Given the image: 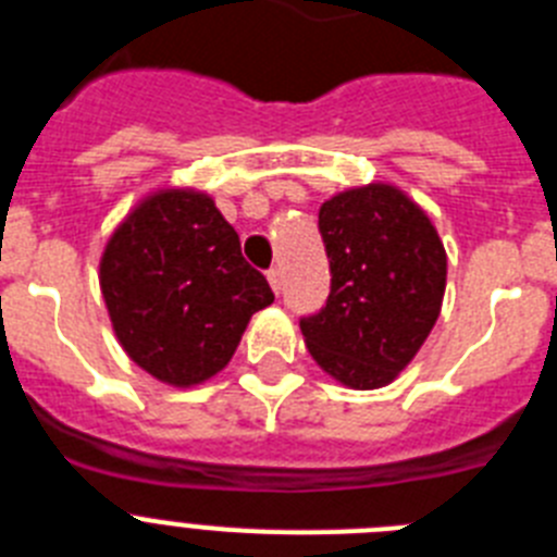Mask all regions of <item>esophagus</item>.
Returning <instances> with one entry per match:
<instances>
[{"label": "esophagus", "mask_w": 557, "mask_h": 557, "mask_svg": "<svg viewBox=\"0 0 557 557\" xmlns=\"http://www.w3.org/2000/svg\"><path fill=\"white\" fill-rule=\"evenodd\" d=\"M268 282H270V287H273V293L278 295L282 293V273H278V270H268Z\"/></svg>", "instance_id": "obj_1"}]
</instances>
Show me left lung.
<instances>
[{"instance_id": "8db88e82", "label": "left lung", "mask_w": 557, "mask_h": 557, "mask_svg": "<svg viewBox=\"0 0 557 557\" xmlns=\"http://www.w3.org/2000/svg\"><path fill=\"white\" fill-rule=\"evenodd\" d=\"M332 289L301 318L314 362L337 382L373 391L405 371L441 314L446 250L435 225L387 184L334 195L318 214Z\"/></svg>"}]
</instances>
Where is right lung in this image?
Segmentation results:
<instances>
[{
	"label": "right lung",
	"instance_id": "1",
	"mask_svg": "<svg viewBox=\"0 0 557 557\" xmlns=\"http://www.w3.org/2000/svg\"><path fill=\"white\" fill-rule=\"evenodd\" d=\"M100 287L127 357L175 387L228 366L250 314L273 304L239 236L203 191L164 189L113 231Z\"/></svg>",
	"mask_w": 557,
	"mask_h": 557
}]
</instances>
